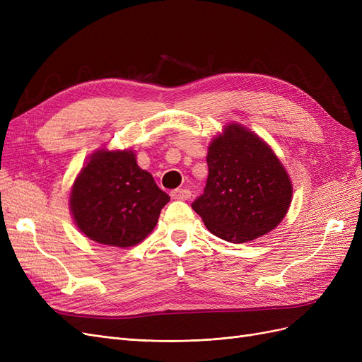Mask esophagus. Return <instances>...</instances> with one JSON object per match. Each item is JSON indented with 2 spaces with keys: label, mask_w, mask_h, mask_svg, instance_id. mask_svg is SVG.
Listing matches in <instances>:
<instances>
[{
  "label": "esophagus",
  "mask_w": 362,
  "mask_h": 362,
  "mask_svg": "<svg viewBox=\"0 0 362 362\" xmlns=\"http://www.w3.org/2000/svg\"><path fill=\"white\" fill-rule=\"evenodd\" d=\"M172 199H177V201H189L192 192L189 189H177L170 193Z\"/></svg>",
  "instance_id": "1"
}]
</instances>
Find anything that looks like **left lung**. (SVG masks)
Returning a JSON list of instances; mask_svg holds the SVG:
<instances>
[{
	"label": "left lung",
	"instance_id": "8db88e82",
	"mask_svg": "<svg viewBox=\"0 0 362 362\" xmlns=\"http://www.w3.org/2000/svg\"><path fill=\"white\" fill-rule=\"evenodd\" d=\"M208 180L192 206L208 231L231 243L252 242L286 217L293 184L273 149L254 131L228 124L206 154Z\"/></svg>",
	"mask_w": 362,
	"mask_h": 362
}]
</instances>
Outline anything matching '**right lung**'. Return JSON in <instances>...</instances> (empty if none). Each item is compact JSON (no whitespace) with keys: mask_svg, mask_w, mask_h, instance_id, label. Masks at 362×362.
<instances>
[{"mask_svg":"<svg viewBox=\"0 0 362 362\" xmlns=\"http://www.w3.org/2000/svg\"><path fill=\"white\" fill-rule=\"evenodd\" d=\"M169 201L152 175L139 168L134 151L104 148L95 151L76 175L69 210L87 238L129 247L152 233Z\"/></svg>","mask_w":362,"mask_h":362,"instance_id":"1","label":"right lung"}]
</instances>
